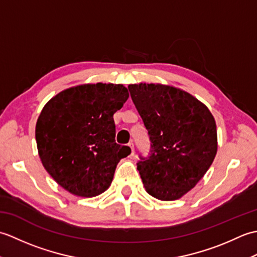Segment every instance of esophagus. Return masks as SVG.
Here are the masks:
<instances>
[{
	"label": "esophagus",
	"mask_w": 257,
	"mask_h": 257,
	"mask_svg": "<svg viewBox=\"0 0 257 257\" xmlns=\"http://www.w3.org/2000/svg\"><path fill=\"white\" fill-rule=\"evenodd\" d=\"M128 146H129V148L132 149V156H134V154H135V148H134V144L133 143H129L128 144Z\"/></svg>",
	"instance_id": "1"
}]
</instances>
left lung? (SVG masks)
I'll return each instance as SVG.
<instances>
[{
	"mask_svg": "<svg viewBox=\"0 0 257 257\" xmlns=\"http://www.w3.org/2000/svg\"><path fill=\"white\" fill-rule=\"evenodd\" d=\"M148 130L150 150L137 169L150 195L180 199L195 187L214 160L216 124L205 105L188 92L165 85H129Z\"/></svg>",
	"mask_w": 257,
	"mask_h": 257,
	"instance_id": "obj_1",
	"label": "left lung"
}]
</instances>
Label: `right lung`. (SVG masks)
<instances>
[{
  "mask_svg": "<svg viewBox=\"0 0 257 257\" xmlns=\"http://www.w3.org/2000/svg\"><path fill=\"white\" fill-rule=\"evenodd\" d=\"M129 97L122 85L72 87L48 101L35 137L43 166L68 192L91 198L110 185L129 147L116 144L113 113Z\"/></svg>",
  "mask_w": 257,
  "mask_h": 257,
  "instance_id": "add662e5",
  "label": "right lung"
}]
</instances>
